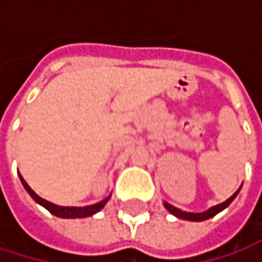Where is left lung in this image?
<instances>
[{"label":"left lung","mask_w":262,"mask_h":262,"mask_svg":"<svg viewBox=\"0 0 262 262\" xmlns=\"http://www.w3.org/2000/svg\"><path fill=\"white\" fill-rule=\"evenodd\" d=\"M239 189H241V186L236 189L235 192H234L228 200H225L223 203L215 205V206H212V208H209L208 211H203V212H186V211H182V209H179V208H174L173 205H170V203H167V202H164V206H165V209H167L170 214H173V215L178 217V219L188 220V222H203V220H208V219L217 215V214L222 212L223 209H226V208L234 202V199L238 195Z\"/></svg>","instance_id":"obj_1"}]
</instances>
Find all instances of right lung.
I'll list each match as a JSON object with an SVG mask.
<instances>
[{
    "label": "right lung",
    "instance_id": "add662e5",
    "mask_svg": "<svg viewBox=\"0 0 262 262\" xmlns=\"http://www.w3.org/2000/svg\"><path fill=\"white\" fill-rule=\"evenodd\" d=\"M18 174H19V173H18ZM19 179H21V183L24 185L27 192L31 195V199H33L36 203H39L40 206H43L45 209H48L53 215L60 217V219H84V217H91V215L97 214L98 211H101V209L104 208V205H106V203L109 202V199H111V195H107V197L103 199L101 202H98V203H95V205H89V206H59V205H54V203H51V202H48V200L39 197V195L28 186V183L24 181V178H23L21 174H19Z\"/></svg>",
    "mask_w": 262,
    "mask_h": 262
}]
</instances>
